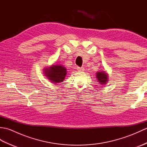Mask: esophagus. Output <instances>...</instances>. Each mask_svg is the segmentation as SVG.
Instances as JSON below:
<instances>
[{"label": "esophagus", "mask_w": 147, "mask_h": 147, "mask_svg": "<svg viewBox=\"0 0 147 147\" xmlns=\"http://www.w3.org/2000/svg\"><path fill=\"white\" fill-rule=\"evenodd\" d=\"M77 70L80 71V72H82V71L85 70V69H84V67H77Z\"/></svg>", "instance_id": "1"}]
</instances>
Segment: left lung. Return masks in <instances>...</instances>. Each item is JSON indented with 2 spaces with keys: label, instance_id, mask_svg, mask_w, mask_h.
<instances>
[{
  "label": "left lung",
  "instance_id": "1",
  "mask_svg": "<svg viewBox=\"0 0 147 147\" xmlns=\"http://www.w3.org/2000/svg\"><path fill=\"white\" fill-rule=\"evenodd\" d=\"M96 78H97V80L100 83L102 84V85H104V84H106L107 82V74L105 72H98L96 73Z\"/></svg>",
  "mask_w": 147,
  "mask_h": 147
}]
</instances>
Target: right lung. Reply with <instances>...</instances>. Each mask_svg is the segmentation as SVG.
<instances>
[{
	"instance_id": "1",
	"label": "right lung",
	"mask_w": 147,
	"mask_h": 147,
	"mask_svg": "<svg viewBox=\"0 0 147 147\" xmlns=\"http://www.w3.org/2000/svg\"><path fill=\"white\" fill-rule=\"evenodd\" d=\"M44 70L46 76L51 80L53 83H60L62 82L65 78L66 75V69L64 66L60 65H54L52 67H49L48 69Z\"/></svg>"
}]
</instances>
